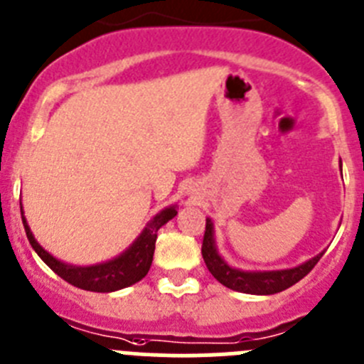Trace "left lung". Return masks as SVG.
I'll return each mask as SVG.
<instances>
[{
  "instance_id": "left-lung-1",
  "label": "left lung",
  "mask_w": 364,
  "mask_h": 364,
  "mask_svg": "<svg viewBox=\"0 0 364 364\" xmlns=\"http://www.w3.org/2000/svg\"><path fill=\"white\" fill-rule=\"evenodd\" d=\"M203 259H205L206 268L210 270L212 276L225 284L230 290L243 294H254V296H270V294L283 292L297 281L303 279L310 270L317 264V261L323 257L325 252L312 257L306 263L299 264L296 268H288V270H272V272H243L237 268H232L225 263L221 255L215 250L214 241V225L210 219H206L205 235H203V247H201Z\"/></svg>"
}]
</instances>
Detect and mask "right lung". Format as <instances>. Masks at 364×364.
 <instances>
[{"label": "right lung", "mask_w": 364, "mask_h": 364, "mask_svg": "<svg viewBox=\"0 0 364 364\" xmlns=\"http://www.w3.org/2000/svg\"><path fill=\"white\" fill-rule=\"evenodd\" d=\"M176 214H178L176 206H170V208L161 210L146 225L145 230L134 241V245L129 250L123 252L116 259L109 261V263L96 264V267H72V264H65L55 259V257H52L47 250L39 247V243L34 239V235H32L31 228H28L25 215L21 219L28 241H31L36 254L61 279H65L67 283L74 284L77 288H83V290H90V292H114V290L127 288L130 284L137 283V281H141L149 274L150 264H152L154 250H156L158 230L165 223H168L170 219L174 218Z\"/></svg>", "instance_id": "right-lung-1"}]
</instances>
